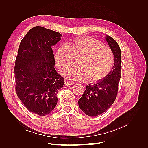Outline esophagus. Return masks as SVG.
Listing matches in <instances>:
<instances>
[{"label":"esophagus","instance_id":"34e87169","mask_svg":"<svg viewBox=\"0 0 148 148\" xmlns=\"http://www.w3.org/2000/svg\"><path fill=\"white\" fill-rule=\"evenodd\" d=\"M73 84V83L72 82L69 81V80H67V79L65 80V85H67V86H68V85Z\"/></svg>","mask_w":148,"mask_h":148}]
</instances>
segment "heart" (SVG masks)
<instances>
[{
    "label": "heart",
    "mask_w": 148,
    "mask_h": 148,
    "mask_svg": "<svg viewBox=\"0 0 148 148\" xmlns=\"http://www.w3.org/2000/svg\"><path fill=\"white\" fill-rule=\"evenodd\" d=\"M77 66L65 73L67 77L75 80L87 79L95 82L107 77L114 63L113 52L107 46L91 38H77L67 42L57 49L56 64L59 69L65 71L73 64Z\"/></svg>",
    "instance_id": "b5f03b06"
}]
</instances>
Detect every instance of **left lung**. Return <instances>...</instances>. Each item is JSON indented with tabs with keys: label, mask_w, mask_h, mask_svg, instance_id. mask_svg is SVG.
<instances>
[{
	"label": "left lung",
	"mask_w": 148,
	"mask_h": 148,
	"mask_svg": "<svg viewBox=\"0 0 148 148\" xmlns=\"http://www.w3.org/2000/svg\"><path fill=\"white\" fill-rule=\"evenodd\" d=\"M106 40L113 52L114 64L107 77L86 86V90L78 100V105L84 114L97 117L104 113L113 104L117 97L121 71V51L115 39L106 35Z\"/></svg>",
	"instance_id": "left-lung-1"
}]
</instances>
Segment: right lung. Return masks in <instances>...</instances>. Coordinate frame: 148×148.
I'll return each instance as SVG.
<instances>
[{"mask_svg": "<svg viewBox=\"0 0 148 148\" xmlns=\"http://www.w3.org/2000/svg\"><path fill=\"white\" fill-rule=\"evenodd\" d=\"M62 34L42 26H35L20 42L14 69L17 96L29 112L44 116L57 103V92L64 79L55 68L52 46Z\"/></svg>", "mask_w": 148, "mask_h": 148, "instance_id": "obj_1", "label": "right lung"}]
</instances>
